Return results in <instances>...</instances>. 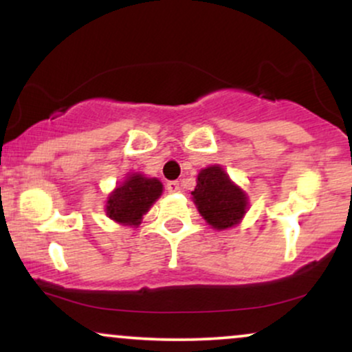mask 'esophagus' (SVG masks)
<instances>
[{
    "mask_svg": "<svg viewBox=\"0 0 352 352\" xmlns=\"http://www.w3.org/2000/svg\"><path fill=\"white\" fill-rule=\"evenodd\" d=\"M167 190L170 193H175V192H179L180 190V184L177 180H170V182H167Z\"/></svg>",
    "mask_w": 352,
    "mask_h": 352,
    "instance_id": "1",
    "label": "esophagus"
}]
</instances>
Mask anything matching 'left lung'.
<instances>
[{"label": "left lung", "mask_w": 352, "mask_h": 352, "mask_svg": "<svg viewBox=\"0 0 352 352\" xmlns=\"http://www.w3.org/2000/svg\"><path fill=\"white\" fill-rule=\"evenodd\" d=\"M192 195L201 217L217 230L236 225L245 215L248 204L243 190L233 185L223 168L218 165L204 168L199 173Z\"/></svg>", "instance_id": "8db88e82"}]
</instances>
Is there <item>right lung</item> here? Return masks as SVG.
<instances>
[{
	"label": "right lung",
	"mask_w": 352,
	"mask_h": 352,
	"mask_svg": "<svg viewBox=\"0 0 352 352\" xmlns=\"http://www.w3.org/2000/svg\"><path fill=\"white\" fill-rule=\"evenodd\" d=\"M162 193V184L140 173L129 177L107 200V215L119 223H139L144 213Z\"/></svg>",
	"instance_id": "1"
}]
</instances>
